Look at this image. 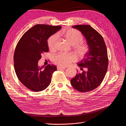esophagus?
Wrapping results in <instances>:
<instances>
[{"mask_svg": "<svg viewBox=\"0 0 126 126\" xmlns=\"http://www.w3.org/2000/svg\"><path fill=\"white\" fill-rule=\"evenodd\" d=\"M57 69L58 70H61V69H65L66 68L64 67H62V66H57Z\"/></svg>", "mask_w": 126, "mask_h": 126, "instance_id": "34e87169", "label": "esophagus"}]
</instances>
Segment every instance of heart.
Instances as JSON below:
<instances>
[{"label": "heart", "instance_id": "obj_1", "mask_svg": "<svg viewBox=\"0 0 126 126\" xmlns=\"http://www.w3.org/2000/svg\"><path fill=\"white\" fill-rule=\"evenodd\" d=\"M68 43L73 46L74 52L79 58H83L88 52L89 47L87 45L80 43L83 40L82 34L80 32L73 29H69L59 33ZM57 41L56 35H53L47 41L49 49L53 50L55 48ZM77 58L74 55L71 53H60L54 57V62L60 66H68L72 62L75 61Z\"/></svg>", "mask_w": 126, "mask_h": 126}]
</instances>
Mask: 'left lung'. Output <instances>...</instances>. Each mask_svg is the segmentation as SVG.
<instances>
[{
	"label": "left lung",
	"mask_w": 126,
	"mask_h": 126,
	"mask_svg": "<svg viewBox=\"0 0 126 126\" xmlns=\"http://www.w3.org/2000/svg\"><path fill=\"white\" fill-rule=\"evenodd\" d=\"M81 32L89 47L85 57L78 63L82 72L71 79V84L78 91H91L99 86L106 74L108 66L107 47L103 37L90 25H78L72 26Z\"/></svg>",
	"instance_id": "1"
}]
</instances>
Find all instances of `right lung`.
<instances>
[{
  "label": "right lung",
  "instance_id": "add662e5",
  "mask_svg": "<svg viewBox=\"0 0 126 126\" xmlns=\"http://www.w3.org/2000/svg\"><path fill=\"white\" fill-rule=\"evenodd\" d=\"M62 26L38 24L30 28L20 39L14 54V69L18 79L33 92L46 89L56 71L54 64L41 67L38 62L44 52H48L47 40Z\"/></svg>",
  "mask_w": 126,
  "mask_h": 126
}]
</instances>
